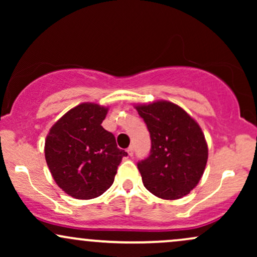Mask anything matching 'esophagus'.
Segmentation results:
<instances>
[{
  "label": "esophagus",
  "instance_id": "esophagus-1",
  "mask_svg": "<svg viewBox=\"0 0 257 257\" xmlns=\"http://www.w3.org/2000/svg\"><path fill=\"white\" fill-rule=\"evenodd\" d=\"M126 152H128V155L131 156V157H132V156L134 155V147H133V146H129L128 149H126Z\"/></svg>",
  "mask_w": 257,
  "mask_h": 257
}]
</instances>
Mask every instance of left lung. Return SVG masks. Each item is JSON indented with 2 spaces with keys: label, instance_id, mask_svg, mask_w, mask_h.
<instances>
[{
  "label": "left lung",
  "instance_id": "1",
  "mask_svg": "<svg viewBox=\"0 0 257 257\" xmlns=\"http://www.w3.org/2000/svg\"><path fill=\"white\" fill-rule=\"evenodd\" d=\"M151 138L149 157L138 163L144 186L163 199H179L196 187L208 161L198 123L178 105L156 101L135 106Z\"/></svg>",
  "mask_w": 257,
  "mask_h": 257
}]
</instances>
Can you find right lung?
<instances>
[{
    "instance_id": "obj_1",
    "label": "right lung",
    "mask_w": 257,
    "mask_h": 257,
    "mask_svg": "<svg viewBox=\"0 0 257 257\" xmlns=\"http://www.w3.org/2000/svg\"><path fill=\"white\" fill-rule=\"evenodd\" d=\"M107 110L83 102L66 112L47 135L44 156L53 179L73 198L101 196L128 155L117 147L114 135L102 128Z\"/></svg>"
}]
</instances>
